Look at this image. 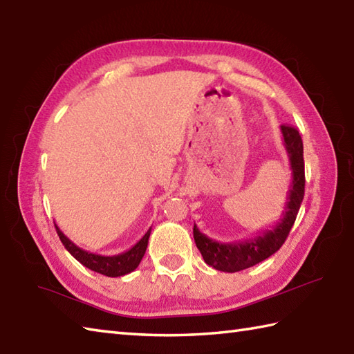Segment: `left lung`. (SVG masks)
I'll use <instances>...</instances> for the list:
<instances>
[{
  "label": "left lung",
  "mask_w": 354,
  "mask_h": 354,
  "mask_svg": "<svg viewBox=\"0 0 354 354\" xmlns=\"http://www.w3.org/2000/svg\"><path fill=\"white\" fill-rule=\"evenodd\" d=\"M280 130L289 157V167L292 171L290 172L292 180H290L281 216L271 229L257 232L253 238L227 243L207 238L194 224L195 243H197L204 262L212 268L224 272H238L254 266L276 253L283 245L290 229H292L304 197L303 140L298 130L290 125H280Z\"/></svg>",
  "instance_id": "8db88e82"
}]
</instances>
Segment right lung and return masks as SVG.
<instances>
[{"label": "right lung", "instance_id": "add662e5", "mask_svg": "<svg viewBox=\"0 0 354 354\" xmlns=\"http://www.w3.org/2000/svg\"><path fill=\"white\" fill-rule=\"evenodd\" d=\"M54 225H56V230L62 243H64L65 248L77 259L78 262L84 265L86 268L103 274V276H107V277H121V276H125V274L135 271L145 254L148 238H150V233H151V227H150L144 236L140 238L131 248L124 251V253L113 254V256H101V254L91 253V251H86L78 245H75L73 241H71L68 236H65V233L59 229L57 224Z\"/></svg>", "mask_w": 354, "mask_h": 354}]
</instances>
